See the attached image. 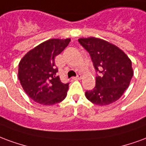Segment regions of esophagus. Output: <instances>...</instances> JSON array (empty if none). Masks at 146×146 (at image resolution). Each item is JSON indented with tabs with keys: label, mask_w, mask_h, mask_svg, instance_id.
<instances>
[{
	"label": "esophagus",
	"mask_w": 146,
	"mask_h": 146,
	"mask_svg": "<svg viewBox=\"0 0 146 146\" xmlns=\"http://www.w3.org/2000/svg\"><path fill=\"white\" fill-rule=\"evenodd\" d=\"M81 78H82V76H81L80 74H78L76 76V77H73L72 78V79H74V80H79V79H81Z\"/></svg>",
	"instance_id": "34e87169"
}]
</instances>
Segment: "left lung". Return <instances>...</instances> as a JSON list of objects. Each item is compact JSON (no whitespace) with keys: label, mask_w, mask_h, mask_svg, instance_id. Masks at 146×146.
<instances>
[{"label":"left lung","mask_w":146,"mask_h":146,"mask_svg":"<svg viewBox=\"0 0 146 146\" xmlns=\"http://www.w3.org/2000/svg\"><path fill=\"white\" fill-rule=\"evenodd\" d=\"M78 42L88 51L96 72V86L86 91V98L100 106L117 101L129 86L133 76L131 60L121 49L104 39L81 38Z\"/></svg>","instance_id":"obj_1"}]
</instances>
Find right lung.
I'll list each match as a JSON object with an SVG mask.
<instances>
[{
    "label": "right lung",
    "instance_id": "1",
    "mask_svg": "<svg viewBox=\"0 0 146 146\" xmlns=\"http://www.w3.org/2000/svg\"><path fill=\"white\" fill-rule=\"evenodd\" d=\"M70 39H51L40 43L23 57L19 64V79L29 97L42 105H54L66 97L69 83L57 76L55 57Z\"/></svg>",
    "mask_w": 146,
    "mask_h": 146
}]
</instances>
